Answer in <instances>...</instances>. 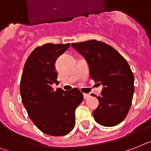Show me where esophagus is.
Masks as SVG:
<instances>
[{
	"label": "esophagus",
	"mask_w": 151,
	"mask_h": 151,
	"mask_svg": "<svg viewBox=\"0 0 151 151\" xmlns=\"http://www.w3.org/2000/svg\"><path fill=\"white\" fill-rule=\"evenodd\" d=\"M83 96H84V99H87L89 97V94H85L84 93V94H83Z\"/></svg>",
	"instance_id": "34e87169"
}]
</instances>
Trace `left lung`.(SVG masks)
<instances>
[{"mask_svg":"<svg viewBox=\"0 0 151 151\" xmlns=\"http://www.w3.org/2000/svg\"><path fill=\"white\" fill-rule=\"evenodd\" d=\"M86 60L91 78L103 88L96 96L99 106L93 113L96 123L114 127L121 123L131 106L134 77L126 59L109 45L96 40L71 45Z\"/></svg>","mask_w":151,"mask_h":151,"instance_id":"left-lung-1","label":"left lung"}]
</instances>
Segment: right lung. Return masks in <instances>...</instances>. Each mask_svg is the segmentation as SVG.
Instances as JSON below:
<instances>
[{"label": "right lung", "instance_id": "obj_1", "mask_svg": "<svg viewBox=\"0 0 151 151\" xmlns=\"http://www.w3.org/2000/svg\"><path fill=\"white\" fill-rule=\"evenodd\" d=\"M70 44L52 43L36 48L28 56L24 66L20 94L28 116L42 132L51 136H64L76 124L75 110L83 100V94L76 88L55 91L58 73L57 58Z\"/></svg>", "mask_w": 151, "mask_h": 151}]
</instances>
